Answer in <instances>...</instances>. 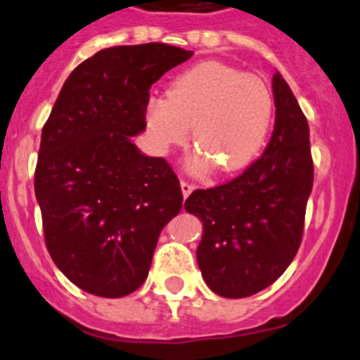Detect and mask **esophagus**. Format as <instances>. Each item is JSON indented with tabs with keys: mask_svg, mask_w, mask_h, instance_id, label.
I'll list each match as a JSON object with an SVG mask.
<instances>
[{
	"mask_svg": "<svg viewBox=\"0 0 360 360\" xmlns=\"http://www.w3.org/2000/svg\"><path fill=\"white\" fill-rule=\"evenodd\" d=\"M180 187H181V194H184V198H188V194H191V192L194 191L195 185L191 184V181H187V180H181L180 181Z\"/></svg>",
	"mask_w": 360,
	"mask_h": 360,
	"instance_id": "esophagus-1",
	"label": "esophagus"
}]
</instances>
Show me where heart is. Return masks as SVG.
Wrapping results in <instances>:
<instances>
[{
    "instance_id": "b5f03b06",
    "label": "heart",
    "mask_w": 360,
    "mask_h": 360,
    "mask_svg": "<svg viewBox=\"0 0 360 360\" xmlns=\"http://www.w3.org/2000/svg\"><path fill=\"white\" fill-rule=\"evenodd\" d=\"M275 98L257 75L219 60H205L172 80L166 98H150L145 120L158 147L192 143L201 166L222 175L247 168L271 129Z\"/></svg>"
}]
</instances>
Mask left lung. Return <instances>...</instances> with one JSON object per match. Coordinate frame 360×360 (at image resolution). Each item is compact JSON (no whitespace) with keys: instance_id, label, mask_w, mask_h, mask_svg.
I'll list each match as a JSON object with an SVG mask.
<instances>
[{"instance_id":"1","label":"left lung","mask_w":360,"mask_h":360,"mask_svg":"<svg viewBox=\"0 0 360 360\" xmlns=\"http://www.w3.org/2000/svg\"><path fill=\"white\" fill-rule=\"evenodd\" d=\"M276 117L264 154L240 176L198 188L185 210L202 220L198 264L222 297H248L271 285L296 257L313 187L309 127L296 96L273 75Z\"/></svg>"}]
</instances>
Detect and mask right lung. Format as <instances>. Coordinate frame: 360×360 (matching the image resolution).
<instances>
[{"instance_id": "1", "label": "right lung", "mask_w": 360, "mask_h": 360, "mask_svg": "<svg viewBox=\"0 0 360 360\" xmlns=\"http://www.w3.org/2000/svg\"><path fill=\"white\" fill-rule=\"evenodd\" d=\"M192 54L166 44L103 49L71 71L45 122L34 172L45 245L85 292H134L181 210L172 166L141 154L131 136L147 127L152 84Z\"/></svg>"}]
</instances>
